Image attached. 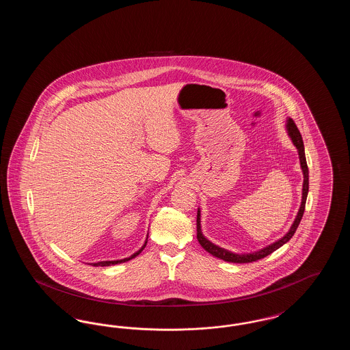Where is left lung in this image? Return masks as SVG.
<instances>
[{"instance_id":"1","label":"left lung","mask_w":350,"mask_h":350,"mask_svg":"<svg viewBox=\"0 0 350 350\" xmlns=\"http://www.w3.org/2000/svg\"><path fill=\"white\" fill-rule=\"evenodd\" d=\"M286 130L287 133L293 142V144L297 147L298 150V154H299L300 167H301V172H303V189H301V202H300L299 211L295 217L294 223L291 224L288 232L286 233L283 237H281L280 240L274 241L273 244L267 245L262 250H256L253 253H233L230 250H224V248H220L215 244H213L210 240H207L202 230H200V211L198 208V213H197V239L200 241L202 248L211 253L213 256H215L220 260H224L227 262H233V264H247V262H253V261H257V260H261L264 257L269 256L270 253H273L274 250L281 248L283 244H286L297 231L298 226H299L300 220L301 217L304 214V207H306V200H307V194H308V167H307V161H306V154H304V146H303V139H301V135H300L299 130L297 127V124L294 123V120L291 118L286 119Z\"/></svg>"}]
</instances>
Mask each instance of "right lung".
Returning a JSON list of instances; mask_svg holds the SVG:
<instances>
[{
    "instance_id": "add662e5",
    "label": "right lung",
    "mask_w": 350,
    "mask_h": 350,
    "mask_svg": "<svg viewBox=\"0 0 350 350\" xmlns=\"http://www.w3.org/2000/svg\"><path fill=\"white\" fill-rule=\"evenodd\" d=\"M147 240H148V234H147ZM147 240H146L144 245H143L140 250H137V252H135L133 254H131V256H130V257H127V258H123V260H116V261H100V262H96V264H93V265H94V267H110V265H117V264H122V262L130 261V260L135 258L137 254H140V253H142V250L146 248V245H147Z\"/></svg>"
}]
</instances>
